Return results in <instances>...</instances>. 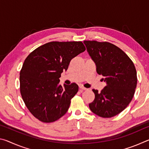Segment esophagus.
Here are the masks:
<instances>
[{"label":"esophagus","instance_id":"obj_1","mask_svg":"<svg viewBox=\"0 0 149 149\" xmlns=\"http://www.w3.org/2000/svg\"><path fill=\"white\" fill-rule=\"evenodd\" d=\"M79 89H80L81 91H86V90H87V88L84 87H82V86H80L79 87Z\"/></svg>","mask_w":149,"mask_h":149}]
</instances>
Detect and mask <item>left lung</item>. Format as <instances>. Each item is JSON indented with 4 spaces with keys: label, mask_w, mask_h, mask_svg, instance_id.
I'll use <instances>...</instances> for the list:
<instances>
[{
    "label": "left lung",
    "mask_w": 149,
    "mask_h": 149,
    "mask_svg": "<svg viewBox=\"0 0 149 149\" xmlns=\"http://www.w3.org/2000/svg\"><path fill=\"white\" fill-rule=\"evenodd\" d=\"M87 50L107 85L101 92L93 89L95 98L91 110L102 118L120 114L130 104L137 86L136 69L129 56L108 42L84 41Z\"/></svg>",
    "instance_id": "1"
}]
</instances>
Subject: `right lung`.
<instances>
[{"label":"right lung","instance_id":"right-lung-1","mask_svg":"<svg viewBox=\"0 0 149 149\" xmlns=\"http://www.w3.org/2000/svg\"><path fill=\"white\" fill-rule=\"evenodd\" d=\"M82 42H50L31 52L19 74L20 93L30 112L42 122L63 116L79 89L76 84H59L72 58L84 52Z\"/></svg>","mask_w":149,"mask_h":149}]
</instances>
